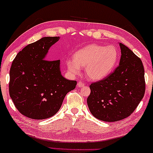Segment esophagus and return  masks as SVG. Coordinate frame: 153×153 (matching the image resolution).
I'll return each mask as SVG.
<instances>
[{
  "label": "esophagus",
  "mask_w": 153,
  "mask_h": 153,
  "mask_svg": "<svg viewBox=\"0 0 153 153\" xmlns=\"http://www.w3.org/2000/svg\"><path fill=\"white\" fill-rule=\"evenodd\" d=\"M84 83H82V82H78V83H77V86H78L79 87H84Z\"/></svg>",
  "instance_id": "1"
}]
</instances>
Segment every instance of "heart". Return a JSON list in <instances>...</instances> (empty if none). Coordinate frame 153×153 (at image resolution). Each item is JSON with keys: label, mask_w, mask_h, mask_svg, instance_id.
Here are the masks:
<instances>
[{"label": "heart", "mask_w": 153, "mask_h": 153, "mask_svg": "<svg viewBox=\"0 0 153 153\" xmlns=\"http://www.w3.org/2000/svg\"><path fill=\"white\" fill-rule=\"evenodd\" d=\"M118 51L113 46L89 45L77 51L74 59H68L66 65L73 74H79L81 67H85L86 76L97 81L111 73L118 60Z\"/></svg>", "instance_id": "heart-1"}]
</instances>
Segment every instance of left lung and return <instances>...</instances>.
<instances>
[{
	"label": "left lung",
	"mask_w": 153,
	"mask_h": 153,
	"mask_svg": "<svg viewBox=\"0 0 153 153\" xmlns=\"http://www.w3.org/2000/svg\"><path fill=\"white\" fill-rule=\"evenodd\" d=\"M121 59L115 71L102 81L90 85L87 102L92 115L106 122L128 117L143 98L145 92L142 62L131 50L119 42Z\"/></svg>",
	"instance_id": "obj_1"
}]
</instances>
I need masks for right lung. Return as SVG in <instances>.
<instances>
[{
	"label": "right lung",
	"mask_w": 153,
	"mask_h": 153,
	"mask_svg": "<svg viewBox=\"0 0 153 153\" xmlns=\"http://www.w3.org/2000/svg\"><path fill=\"white\" fill-rule=\"evenodd\" d=\"M59 36L42 37L19 51L10 69L9 94L20 113L41 120L53 117L76 81L66 79L60 71V60L47 56Z\"/></svg>",
	"instance_id": "obj_1"
}]
</instances>
